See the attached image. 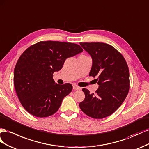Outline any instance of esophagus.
<instances>
[{
	"mask_svg": "<svg viewBox=\"0 0 149 149\" xmlns=\"http://www.w3.org/2000/svg\"><path fill=\"white\" fill-rule=\"evenodd\" d=\"M73 89L74 91H79V90H80V89H81V87H80L77 86H76V85L74 84L73 85Z\"/></svg>",
	"mask_w": 149,
	"mask_h": 149,
	"instance_id": "esophagus-1",
	"label": "esophagus"
}]
</instances>
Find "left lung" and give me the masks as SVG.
Here are the masks:
<instances>
[{"mask_svg":"<svg viewBox=\"0 0 149 149\" xmlns=\"http://www.w3.org/2000/svg\"><path fill=\"white\" fill-rule=\"evenodd\" d=\"M92 59L89 76L98 79L96 93L83 88L82 111L93 118H103L112 114L122 105L129 91V71L122 55L112 45L102 42L80 43Z\"/></svg>","mask_w":149,"mask_h":149,"instance_id":"1","label":"left lung"}]
</instances>
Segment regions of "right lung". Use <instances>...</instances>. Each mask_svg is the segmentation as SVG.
Listing matches in <instances>:
<instances>
[{"label": "right lung", "mask_w": 149, "mask_h": 149, "mask_svg": "<svg viewBox=\"0 0 149 149\" xmlns=\"http://www.w3.org/2000/svg\"><path fill=\"white\" fill-rule=\"evenodd\" d=\"M82 52L77 44L58 41L39 42L24 51L15 67L14 84L21 104L29 113L46 117L57 111L72 86L55 82L54 72L62 69L67 58Z\"/></svg>", "instance_id": "1"}]
</instances>
